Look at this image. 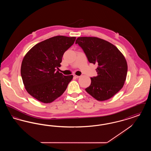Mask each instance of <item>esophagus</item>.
Returning <instances> with one entry per match:
<instances>
[{"label":"esophagus","instance_id":"1","mask_svg":"<svg viewBox=\"0 0 151 151\" xmlns=\"http://www.w3.org/2000/svg\"><path fill=\"white\" fill-rule=\"evenodd\" d=\"M73 77L75 78H80V76H78V75H73Z\"/></svg>","mask_w":151,"mask_h":151}]
</instances>
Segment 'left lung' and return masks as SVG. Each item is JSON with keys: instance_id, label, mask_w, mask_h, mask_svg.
<instances>
[{"instance_id": "left-lung-1", "label": "left lung", "mask_w": 151, "mask_h": 151, "mask_svg": "<svg viewBox=\"0 0 151 151\" xmlns=\"http://www.w3.org/2000/svg\"><path fill=\"white\" fill-rule=\"evenodd\" d=\"M91 63L97 64V76L91 78L87 93L97 100H107L123 86L127 64L122 52L112 43L93 37H81L76 40Z\"/></svg>"}]
</instances>
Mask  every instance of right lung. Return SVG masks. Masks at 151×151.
Segmentation results:
<instances>
[{
  "instance_id": "add662e5",
  "label": "right lung",
  "mask_w": 151,
  "mask_h": 151,
  "mask_svg": "<svg viewBox=\"0 0 151 151\" xmlns=\"http://www.w3.org/2000/svg\"><path fill=\"white\" fill-rule=\"evenodd\" d=\"M75 37L58 36L36 44L26 54L21 75L28 93L43 103H51L65 92L73 75L56 71L65 51L74 43Z\"/></svg>"
}]
</instances>
